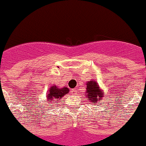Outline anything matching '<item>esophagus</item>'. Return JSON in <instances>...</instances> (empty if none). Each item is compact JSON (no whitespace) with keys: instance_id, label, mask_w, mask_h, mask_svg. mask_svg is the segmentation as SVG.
<instances>
[{"instance_id":"1","label":"esophagus","mask_w":146,"mask_h":146,"mask_svg":"<svg viewBox=\"0 0 146 146\" xmlns=\"http://www.w3.org/2000/svg\"><path fill=\"white\" fill-rule=\"evenodd\" d=\"M72 92H77V90H76V89H74V90H72Z\"/></svg>"}]
</instances>
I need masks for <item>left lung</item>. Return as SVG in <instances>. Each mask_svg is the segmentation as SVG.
<instances>
[{
    "label": "left lung",
    "instance_id": "left-lung-1",
    "mask_svg": "<svg viewBox=\"0 0 146 146\" xmlns=\"http://www.w3.org/2000/svg\"><path fill=\"white\" fill-rule=\"evenodd\" d=\"M86 85H87L86 97L88 98L87 100H89L92 103H97L103 98V91L100 89L98 83H97L95 80L87 82V83H86Z\"/></svg>",
    "mask_w": 146,
    "mask_h": 146
}]
</instances>
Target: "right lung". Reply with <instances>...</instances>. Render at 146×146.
<instances>
[{
    "label": "right lung",
    "mask_w": 146,
    "mask_h": 146,
    "mask_svg": "<svg viewBox=\"0 0 146 146\" xmlns=\"http://www.w3.org/2000/svg\"><path fill=\"white\" fill-rule=\"evenodd\" d=\"M69 90L66 87L59 88L56 85H52L47 92V100L50 102H56L62 99L64 95L68 94Z\"/></svg>",
    "instance_id": "add662e5"
}]
</instances>
